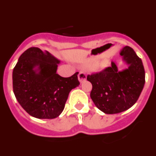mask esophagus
I'll use <instances>...</instances> for the list:
<instances>
[{
    "label": "esophagus",
    "instance_id": "1",
    "mask_svg": "<svg viewBox=\"0 0 156 156\" xmlns=\"http://www.w3.org/2000/svg\"><path fill=\"white\" fill-rule=\"evenodd\" d=\"M78 79H79V81L80 83L84 82L87 80V75L85 73L83 72H80L79 74H78Z\"/></svg>",
    "mask_w": 156,
    "mask_h": 156
}]
</instances>
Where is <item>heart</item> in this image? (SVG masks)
<instances>
[{"label":"heart","instance_id":"1","mask_svg":"<svg viewBox=\"0 0 156 156\" xmlns=\"http://www.w3.org/2000/svg\"><path fill=\"white\" fill-rule=\"evenodd\" d=\"M108 59L105 58H102L97 65H96V66H94V69L96 70L102 69L103 68H105V67L108 65Z\"/></svg>","mask_w":156,"mask_h":156}]
</instances>
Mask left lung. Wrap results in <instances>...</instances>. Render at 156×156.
<instances>
[{
  "instance_id": "obj_1",
  "label": "left lung",
  "mask_w": 156,
  "mask_h": 156,
  "mask_svg": "<svg viewBox=\"0 0 156 156\" xmlns=\"http://www.w3.org/2000/svg\"><path fill=\"white\" fill-rule=\"evenodd\" d=\"M127 68L118 70L115 62L98 73L88 75L92 84L90 98L95 106L106 114H116L129 109L136 103L145 83L141 59L130 47L119 51Z\"/></svg>"
}]
</instances>
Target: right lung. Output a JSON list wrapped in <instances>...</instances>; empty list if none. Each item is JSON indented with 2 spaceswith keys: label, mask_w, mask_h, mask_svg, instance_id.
Instances as JSON below:
<instances>
[{
  "label": "right lung",
  "mask_w": 156,
  "mask_h": 156,
  "mask_svg": "<svg viewBox=\"0 0 156 156\" xmlns=\"http://www.w3.org/2000/svg\"><path fill=\"white\" fill-rule=\"evenodd\" d=\"M60 62L50 52L35 47L19 57L12 73L13 91L18 102L32 116H59L69 92L80 85L78 73L67 78L57 74Z\"/></svg>",
  "instance_id": "right-lung-1"
}]
</instances>
